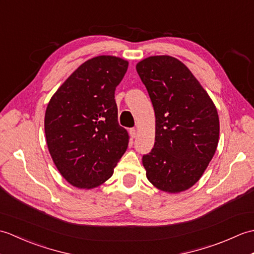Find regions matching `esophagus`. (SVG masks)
Returning <instances> with one entry per match:
<instances>
[{
  "instance_id": "obj_1",
  "label": "esophagus",
  "mask_w": 254,
  "mask_h": 254,
  "mask_svg": "<svg viewBox=\"0 0 254 254\" xmlns=\"http://www.w3.org/2000/svg\"><path fill=\"white\" fill-rule=\"evenodd\" d=\"M128 133H130V136L132 138L136 137V130H135V128H130V130H128Z\"/></svg>"
}]
</instances>
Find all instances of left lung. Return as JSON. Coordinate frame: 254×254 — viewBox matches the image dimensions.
Wrapping results in <instances>:
<instances>
[{
	"label": "left lung",
	"mask_w": 254,
	"mask_h": 254,
	"mask_svg": "<svg viewBox=\"0 0 254 254\" xmlns=\"http://www.w3.org/2000/svg\"><path fill=\"white\" fill-rule=\"evenodd\" d=\"M136 71L156 117L154 147L142 159L147 179L165 192L188 190L199 180L216 152V107L176 58L149 57L137 63Z\"/></svg>",
	"instance_id": "obj_1"
}]
</instances>
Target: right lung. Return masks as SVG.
Masks as SVG:
<instances>
[{"instance_id": "1", "label": "right lung", "mask_w": 254, "mask_h": 254, "mask_svg": "<svg viewBox=\"0 0 254 254\" xmlns=\"http://www.w3.org/2000/svg\"><path fill=\"white\" fill-rule=\"evenodd\" d=\"M128 63L100 56L83 63L52 96L45 116L53 163L72 186L91 189L113 174L128 134L119 126L115 91Z\"/></svg>"}]
</instances>
